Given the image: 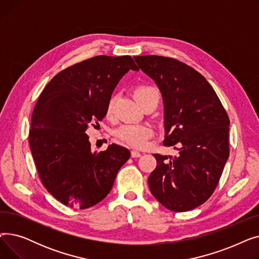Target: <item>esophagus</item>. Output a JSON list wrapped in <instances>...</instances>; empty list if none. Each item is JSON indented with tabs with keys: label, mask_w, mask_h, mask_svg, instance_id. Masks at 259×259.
I'll return each mask as SVG.
<instances>
[{
	"label": "esophagus",
	"mask_w": 259,
	"mask_h": 259,
	"mask_svg": "<svg viewBox=\"0 0 259 259\" xmlns=\"http://www.w3.org/2000/svg\"><path fill=\"white\" fill-rule=\"evenodd\" d=\"M131 156H132L133 158H135V157H141V156H142V153L139 152V151L133 150V151H131Z\"/></svg>",
	"instance_id": "obj_1"
}]
</instances>
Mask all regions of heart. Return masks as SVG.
Segmentation results:
<instances>
[{
	"instance_id": "b5f03b06",
	"label": "heart",
	"mask_w": 259,
	"mask_h": 259,
	"mask_svg": "<svg viewBox=\"0 0 259 259\" xmlns=\"http://www.w3.org/2000/svg\"><path fill=\"white\" fill-rule=\"evenodd\" d=\"M134 95L140 104H143L150 99H159V93L157 89L151 86H139L135 89ZM114 102L115 98H111L107 105L108 115H111L113 112ZM115 135L119 140L132 147L143 148L147 145L148 140L153 135V130L148 125L124 124L116 129Z\"/></svg>"
}]
</instances>
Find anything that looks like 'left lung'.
<instances>
[{"label": "left lung", "instance_id": "left-lung-1", "mask_svg": "<svg viewBox=\"0 0 259 259\" xmlns=\"http://www.w3.org/2000/svg\"><path fill=\"white\" fill-rule=\"evenodd\" d=\"M158 87L164 103V145L174 156L153 154L149 175L152 195L174 212L202 205L220 182L229 157L230 120L208 80L190 66L171 58L134 57Z\"/></svg>", "mask_w": 259, "mask_h": 259}]
</instances>
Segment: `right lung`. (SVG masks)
I'll list each match as a JSON object with an SVG mask.
<instances>
[{
  "instance_id": "obj_1",
  "label": "right lung",
  "mask_w": 259,
  "mask_h": 259,
  "mask_svg": "<svg viewBox=\"0 0 259 259\" xmlns=\"http://www.w3.org/2000/svg\"><path fill=\"white\" fill-rule=\"evenodd\" d=\"M139 67L129 56H99L54 76L33 109L30 150L40 182L63 205L87 209L103 200L130 157L116 144L92 152L87 130L107 114L119 79Z\"/></svg>"
}]
</instances>
